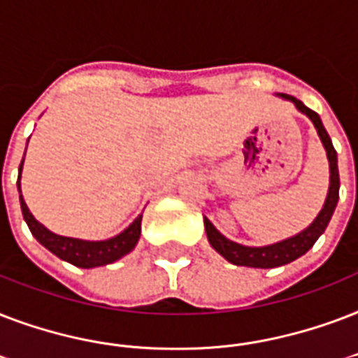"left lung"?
Returning a JSON list of instances; mask_svg holds the SVG:
<instances>
[{
  "label": "left lung",
  "instance_id": "1",
  "mask_svg": "<svg viewBox=\"0 0 358 358\" xmlns=\"http://www.w3.org/2000/svg\"><path fill=\"white\" fill-rule=\"evenodd\" d=\"M280 99L284 101H289L295 104L299 112L304 113L306 117L312 121V124L317 130V136H320L321 143L325 148L327 160H329V192H327L325 203L321 207V210L317 213V217L314 218V222L310 224L308 228H304L303 231H299L297 235L293 237H287V239H282L278 243H273V245L265 246H246L241 245V243H235V241L228 239L226 235H222L218 231L209 218L203 217V226L205 234H207V239H209V245L215 248V250L228 259L229 263L234 265H239V267H254V268H273L280 267V265H287V263L295 262L297 257L304 256L306 252L314 246V243L320 239L325 228L329 226L332 218V213L336 209L338 203V192H340V176H338V157L336 151L332 148V141L327 134L325 127L321 123V117L314 110L306 108L301 101H297L295 96L284 95V93H278Z\"/></svg>",
  "mask_w": 358,
  "mask_h": 358
}]
</instances>
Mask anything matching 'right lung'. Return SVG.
<instances>
[{"mask_svg":"<svg viewBox=\"0 0 358 358\" xmlns=\"http://www.w3.org/2000/svg\"><path fill=\"white\" fill-rule=\"evenodd\" d=\"M22 168H24V159L20 162V168H18V182H16L18 185V194H20L22 215H24V220H26L27 228L33 234V237L44 248H48L52 254H55L63 262L73 263V265L82 268L102 267V265H108V263L117 262V259H121V257L134 250V246L138 245L141 235V215L130 224L129 228H124L121 234L104 241L76 239V237H65V235H57L54 231H50L46 226H43L37 218L33 217L31 210L27 209L26 201H24L20 188Z\"/></svg>","mask_w":358,"mask_h":358,"instance_id":"add662e5","label":"right lung"}]
</instances>
